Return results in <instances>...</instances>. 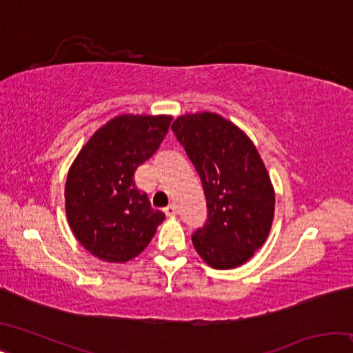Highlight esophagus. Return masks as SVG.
<instances>
[{"instance_id":"obj_1","label":"esophagus","mask_w":353,"mask_h":353,"mask_svg":"<svg viewBox=\"0 0 353 353\" xmlns=\"http://www.w3.org/2000/svg\"><path fill=\"white\" fill-rule=\"evenodd\" d=\"M177 212H179V210H177V207H176L174 204H171V205H168V207L165 208V214H166V216H170V218L176 216Z\"/></svg>"}]
</instances>
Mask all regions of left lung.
Wrapping results in <instances>:
<instances>
[{"label":"left lung","instance_id":"8db88e82","mask_svg":"<svg viewBox=\"0 0 353 353\" xmlns=\"http://www.w3.org/2000/svg\"><path fill=\"white\" fill-rule=\"evenodd\" d=\"M171 129L198 171L207 199V224L191 238L196 252L213 270L244 265L268 240L276 210L259 151L218 113H187Z\"/></svg>","mask_w":353,"mask_h":353}]
</instances>
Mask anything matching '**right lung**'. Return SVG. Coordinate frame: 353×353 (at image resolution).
Instances as JSON below:
<instances>
[{
	"instance_id": "add662e5",
	"label": "right lung",
	"mask_w": 353,
	"mask_h": 353,
	"mask_svg": "<svg viewBox=\"0 0 353 353\" xmlns=\"http://www.w3.org/2000/svg\"><path fill=\"white\" fill-rule=\"evenodd\" d=\"M170 115L124 113L82 146L65 183V213L81 246L107 263H126L151 243L165 214L135 188L134 174L157 151Z\"/></svg>"
}]
</instances>
